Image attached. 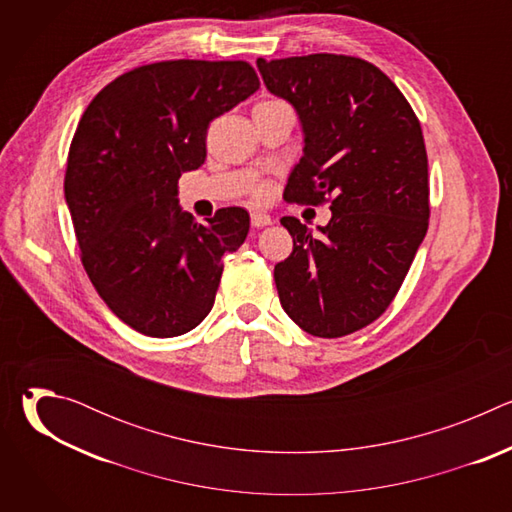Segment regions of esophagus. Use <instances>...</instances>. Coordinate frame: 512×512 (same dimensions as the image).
<instances>
[{"label":"esophagus","mask_w":512,"mask_h":512,"mask_svg":"<svg viewBox=\"0 0 512 512\" xmlns=\"http://www.w3.org/2000/svg\"><path fill=\"white\" fill-rule=\"evenodd\" d=\"M273 221H271V216L269 214H265V212H253L251 214V225L255 227V229H261V227H269Z\"/></svg>","instance_id":"1"}]
</instances>
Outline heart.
<instances>
[{"label": "heart", "instance_id": "b5f03b06", "mask_svg": "<svg viewBox=\"0 0 512 512\" xmlns=\"http://www.w3.org/2000/svg\"><path fill=\"white\" fill-rule=\"evenodd\" d=\"M267 103H275V101H263V103H259V105H267ZM255 198H263V188H257V190H255Z\"/></svg>", "mask_w": 512, "mask_h": 512}]
</instances>
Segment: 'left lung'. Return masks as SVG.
<instances>
[{
  "label": "left lung",
  "mask_w": 512,
  "mask_h": 512,
  "mask_svg": "<svg viewBox=\"0 0 512 512\" xmlns=\"http://www.w3.org/2000/svg\"><path fill=\"white\" fill-rule=\"evenodd\" d=\"M257 66L304 129L283 198L332 210L316 237L298 218H281L294 251L273 271L279 302L308 334L340 338L391 306L427 233L421 125L395 83L362 58L320 52Z\"/></svg>",
  "instance_id": "1"
}]
</instances>
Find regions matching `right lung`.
<instances>
[{"label":"right lung","mask_w":512,"mask_h":512,"mask_svg":"<svg viewBox=\"0 0 512 512\" xmlns=\"http://www.w3.org/2000/svg\"><path fill=\"white\" fill-rule=\"evenodd\" d=\"M259 89L245 60H164L109 83L72 137L64 198L83 267L133 330L172 338L212 310L223 257L249 233L241 206L206 225L178 206L182 172L206 160L212 119Z\"/></svg>","instance_id":"right-lung-1"}]
</instances>
